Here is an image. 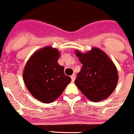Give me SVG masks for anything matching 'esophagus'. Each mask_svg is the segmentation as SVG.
<instances>
[{"label":"esophagus","mask_w":134,"mask_h":134,"mask_svg":"<svg viewBox=\"0 0 134 134\" xmlns=\"http://www.w3.org/2000/svg\"><path fill=\"white\" fill-rule=\"evenodd\" d=\"M71 80H72V82H74V80H75V74H73V75L71 76Z\"/></svg>","instance_id":"obj_1"}]
</instances>
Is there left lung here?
I'll return each instance as SVG.
<instances>
[{"mask_svg": "<svg viewBox=\"0 0 134 134\" xmlns=\"http://www.w3.org/2000/svg\"><path fill=\"white\" fill-rule=\"evenodd\" d=\"M76 56L82 64L75 80L76 86L92 102L107 98L118 81V72L111 59L95 47L85 54L76 51Z\"/></svg>", "mask_w": 134, "mask_h": 134, "instance_id": "obj_1", "label": "left lung"}]
</instances>
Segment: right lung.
<instances>
[{
	"label": "right lung",
	"mask_w": 134,
	"mask_h": 134,
	"mask_svg": "<svg viewBox=\"0 0 134 134\" xmlns=\"http://www.w3.org/2000/svg\"><path fill=\"white\" fill-rule=\"evenodd\" d=\"M59 51L50 47L35 52L24 69L23 79L33 97L44 103H51L62 94L71 78L65 75L58 63Z\"/></svg>",
	"instance_id": "1"
}]
</instances>
